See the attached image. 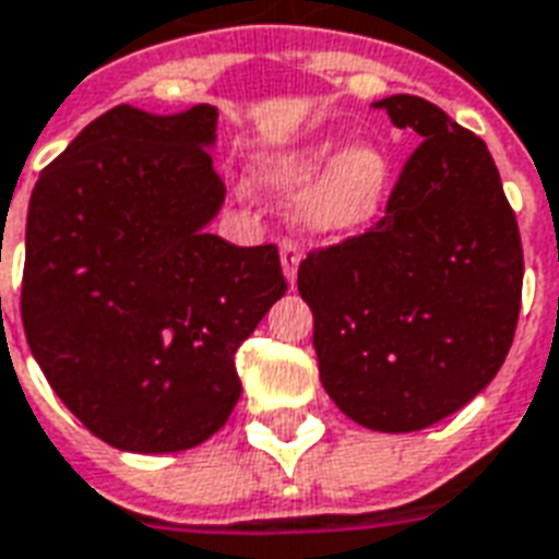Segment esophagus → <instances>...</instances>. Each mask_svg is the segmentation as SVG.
<instances>
[{
  "label": "esophagus",
  "mask_w": 559,
  "mask_h": 559,
  "mask_svg": "<svg viewBox=\"0 0 559 559\" xmlns=\"http://www.w3.org/2000/svg\"><path fill=\"white\" fill-rule=\"evenodd\" d=\"M299 248H296V242H290V239H284L281 242V269H284V278H287V284L290 287H296V275H299Z\"/></svg>",
  "instance_id": "1"
}]
</instances>
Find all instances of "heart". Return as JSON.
I'll return each mask as SVG.
<instances>
[{"mask_svg": "<svg viewBox=\"0 0 559 559\" xmlns=\"http://www.w3.org/2000/svg\"><path fill=\"white\" fill-rule=\"evenodd\" d=\"M272 192H299L296 225L308 237L341 239L373 225L391 195V156L373 142L337 139L296 147L258 168Z\"/></svg>", "mask_w": 559, "mask_h": 559, "instance_id": "b5f03b06", "label": "heart"}]
</instances>
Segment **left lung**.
<instances>
[{"instance_id": "1", "label": "left lung", "mask_w": 559, "mask_h": 559, "mask_svg": "<svg viewBox=\"0 0 559 559\" xmlns=\"http://www.w3.org/2000/svg\"><path fill=\"white\" fill-rule=\"evenodd\" d=\"M373 106L424 142L376 227L301 260L299 293L334 406L376 432H415L498 376L522 308V237L483 139L424 97Z\"/></svg>"}]
</instances>
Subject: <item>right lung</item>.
Instances as JSON below:
<instances>
[{
  "instance_id": "right-lung-1",
  "label": "right lung",
  "mask_w": 559,
  "mask_h": 559,
  "mask_svg": "<svg viewBox=\"0 0 559 559\" xmlns=\"http://www.w3.org/2000/svg\"><path fill=\"white\" fill-rule=\"evenodd\" d=\"M218 109L115 106L40 171L28 201L23 329L61 403L127 453L225 427L237 349L287 293L278 248L210 234Z\"/></svg>"
}]
</instances>
